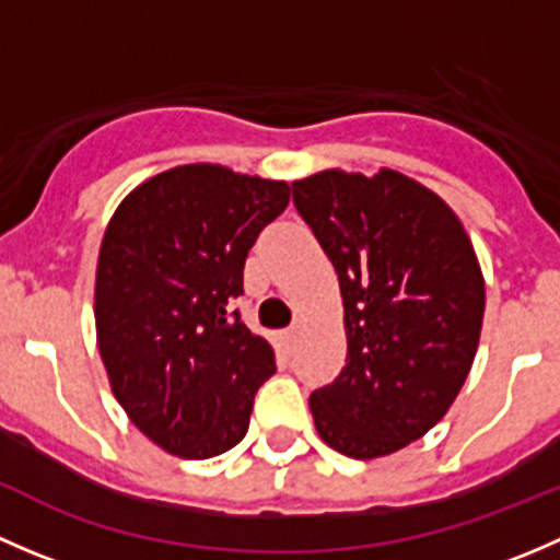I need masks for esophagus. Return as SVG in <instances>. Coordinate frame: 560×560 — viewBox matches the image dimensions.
Instances as JSON below:
<instances>
[{"label": "esophagus", "mask_w": 560, "mask_h": 560, "mask_svg": "<svg viewBox=\"0 0 560 560\" xmlns=\"http://www.w3.org/2000/svg\"><path fill=\"white\" fill-rule=\"evenodd\" d=\"M298 336H301V330H298V327H290V330H284V347H287V354L295 352V347H298Z\"/></svg>", "instance_id": "esophagus-1"}]
</instances>
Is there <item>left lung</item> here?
I'll return each instance as SVG.
<instances>
[{
	"instance_id": "1",
	"label": "left lung",
	"mask_w": 560,
	"mask_h": 560,
	"mask_svg": "<svg viewBox=\"0 0 560 560\" xmlns=\"http://www.w3.org/2000/svg\"><path fill=\"white\" fill-rule=\"evenodd\" d=\"M292 202L338 273L347 365L308 404L341 455L371 460L431 431L466 382L485 314L477 254L453 208L395 171H325Z\"/></svg>"
}]
</instances>
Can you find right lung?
I'll return each instance as SVG.
<instances>
[{"mask_svg": "<svg viewBox=\"0 0 560 560\" xmlns=\"http://www.w3.org/2000/svg\"><path fill=\"white\" fill-rule=\"evenodd\" d=\"M290 202L284 180L184 165L140 184L113 213L94 316L113 395L171 455L206 460L248 431L273 349L233 303L248 248Z\"/></svg>", "mask_w": 560, "mask_h": 560, "instance_id": "right-lung-1", "label": "right lung"}]
</instances>
